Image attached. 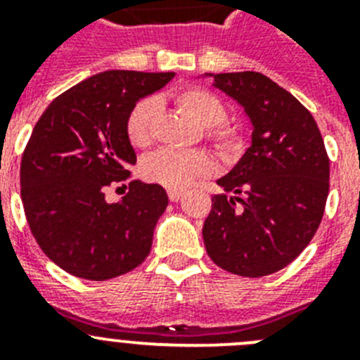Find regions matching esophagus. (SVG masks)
Listing matches in <instances>:
<instances>
[{"label": "esophagus", "mask_w": 360, "mask_h": 360, "mask_svg": "<svg viewBox=\"0 0 360 360\" xmlns=\"http://www.w3.org/2000/svg\"><path fill=\"white\" fill-rule=\"evenodd\" d=\"M184 191L182 189H169L167 191V196H169L171 202H178V200L182 198Z\"/></svg>", "instance_id": "1"}]
</instances>
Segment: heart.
<instances>
[{
  "label": "heart",
  "instance_id": "obj_1",
  "mask_svg": "<svg viewBox=\"0 0 360 360\" xmlns=\"http://www.w3.org/2000/svg\"><path fill=\"white\" fill-rule=\"evenodd\" d=\"M173 101L196 126L209 129L207 136L221 155L234 157L241 149V136L234 128L221 126L227 119L224 103L212 91L191 86L176 91ZM157 117V103L142 98L129 111L126 120V135L135 148H148L153 142V124ZM214 169V162L203 151H176L160 149L142 162V174L153 184L167 189H182L196 178L207 176Z\"/></svg>",
  "mask_w": 360,
  "mask_h": 360
}]
</instances>
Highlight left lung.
<instances>
[{"label":"left lung","mask_w":360,"mask_h":360,"mask_svg":"<svg viewBox=\"0 0 360 360\" xmlns=\"http://www.w3.org/2000/svg\"><path fill=\"white\" fill-rule=\"evenodd\" d=\"M252 124L250 148L218 180L203 243L218 266L274 274L311 241L328 198L330 160L310 111L263 73H203Z\"/></svg>","instance_id":"1"}]
</instances>
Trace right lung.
<instances>
[{"label":"right lung","instance_id":"1","mask_svg":"<svg viewBox=\"0 0 360 360\" xmlns=\"http://www.w3.org/2000/svg\"><path fill=\"white\" fill-rule=\"evenodd\" d=\"M173 77L101 72L53 98L37 120L21 160V200L41 250L68 274L106 281L148 257L169 202L165 189L133 180L115 203L104 191L128 180L136 162L126 135L129 111Z\"/></svg>","mask_w":360,"mask_h":360}]
</instances>
